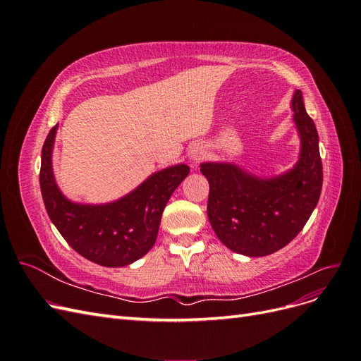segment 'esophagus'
<instances>
[{"mask_svg": "<svg viewBox=\"0 0 361 361\" xmlns=\"http://www.w3.org/2000/svg\"><path fill=\"white\" fill-rule=\"evenodd\" d=\"M190 161L194 164V166H197V164L204 158V149L202 145H192L190 147Z\"/></svg>", "mask_w": 361, "mask_h": 361, "instance_id": "esophagus-1", "label": "esophagus"}]
</instances>
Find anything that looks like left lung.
<instances>
[{
  "instance_id": "1",
  "label": "left lung",
  "mask_w": 361,
  "mask_h": 361,
  "mask_svg": "<svg viewBox=\"0 0 361 361\" xmlns=\"http://www.w3.org/2000/svg\"><path fill=\"white\" fill-rule=\"evenodd\" d=\"M301 137L295 167L272 179L250 176L232 164H202L209 182L207 218L218 239L235 253L268 256L288 245L307 223L322 190L318 130L305 111L302 93L292 97Z\"/></svg>"
}]
</instances>
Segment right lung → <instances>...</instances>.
<instances>
[{
  "mask_svg": "<svg viewBox=\"0 0 361 361\" xmlns=\"http://www.w3.org/2000/svg\"><path fill=\"white\" fill-rule=\"evenodd\" d=\"M57 125L51 128L42 147L40 191L47 212L66 243L102 267H125L143 257L154 247L161 215L170 195L188 176L190 167H169L110 204L85 206L69 202L52 176V146Z\"/></svg>",
  "mask_w": 361,
  "mask_h": 361,
  "instance_id": "1",
  "label": "right lung"
}]
</instances>
